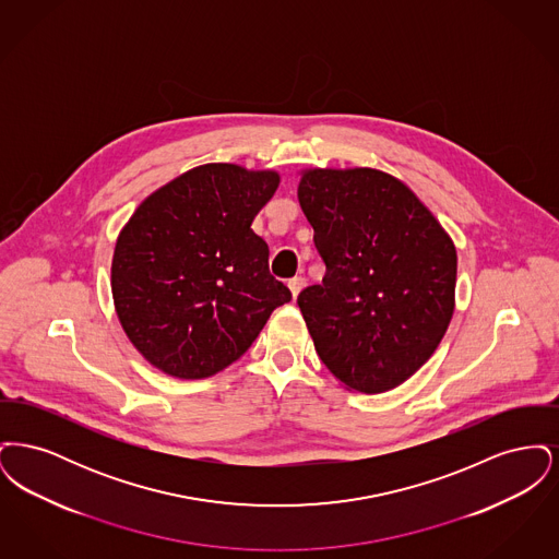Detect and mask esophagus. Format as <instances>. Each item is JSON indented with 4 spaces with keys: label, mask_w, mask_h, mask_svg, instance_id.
Listing matches in <instances>:
<instances>
[{
    "label": "esophagus",
    "mask_w": 559,
    "mask_h": 559,
    "mask_svg": "<svg viewBox=\"0 0 559 559\" xmlns=\"http://www.w3.org/2000/svg\"><path fill=\"white\" fill-rule=\"evenodd\" d=\"M304 287H306V278L304 276H295V278L289 281V289H292L293 297H297Z\"/></svg>",
    "instance_id": "1"
}]
</instances>
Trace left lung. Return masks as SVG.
<instances>
[{
  "mask_svg": "<svg viewBox=\"0 0 559 559\" xmlns=\"http://www.w3.org/2000/svg\"><path fill=\"white\" fill-rule=\"evenodd\" d=\"M297 199L326 266L297 297L320 360L347 390H394L449 329L451 237L411 188L371 167L306 169Z\"/></svg>",
  "mask_w": 559,
  "mask_h": 559,
  "instance_id": "obj_1",
  "label": "left lung"
}]
</instances>
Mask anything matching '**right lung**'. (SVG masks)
<instances>
[{
	"instance_id": "obj_1",
	"label": "right lung",
	"mask_w": 559,
	"mask_h": 559,
	"mask_svg": "<svg viewBox=\"0 0 559 559\" xmlns=\"http://www.w3.org/2000/svg\"><path fill=\"white\" fill-rule=\"evenodd\" d=\"M278 182L276 171L207 163L144 199L123 226L110 266L115 310L159 371L212 377L292 301L267 270L266 240L251 230Z\"/></svg>"
}]
</instances>
